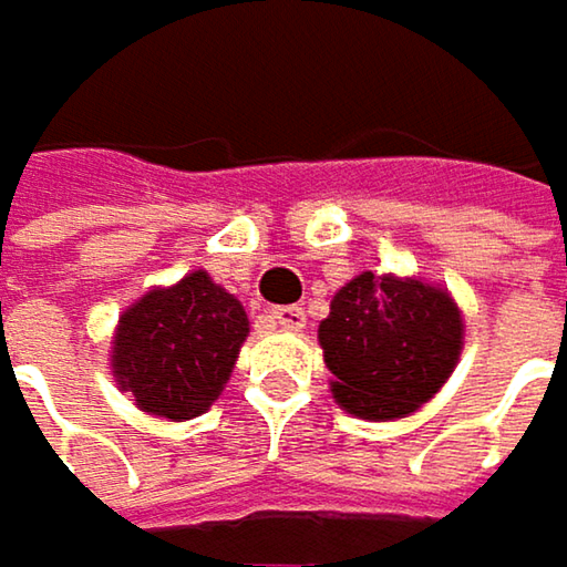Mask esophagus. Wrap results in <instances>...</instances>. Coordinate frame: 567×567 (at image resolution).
<instances>
[{
    "label": "esophagus",
    "instance_id": "obj_1",
    "mask_svg": "<svg viewBox=\"0 0 567 567\" xmlns=\"http://www.w3.org/2000/svg\"><path fill=\"white\" fill-rule=\"evenodd\" d=\"M270 319H274L280 329L300 332V329L307 326V310H303V307H277V310H270Z\"/></svg>",
    "mask_w": 567,
    "mask_h": 567
}]
</instances>
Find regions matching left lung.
Returning a JSON list of instances; mask_svg holds the SVG:
<instances>
[{"mask_svg": "<svg viewBox=\"0 0 567 567\" xmlns=\"http://www.w3.org/2000/svg\"><path fill=\"white\" fill-rule=\"evenodd\" d=\"M319 346L336 401L355 417L391 421L417 411L451 379L463 319L447 290L365 270L332 297Z\"/></svg>", "mask_w": 567, "mask_h": 567, "instance_id": "1", "label": "left lung"}]
</instances>
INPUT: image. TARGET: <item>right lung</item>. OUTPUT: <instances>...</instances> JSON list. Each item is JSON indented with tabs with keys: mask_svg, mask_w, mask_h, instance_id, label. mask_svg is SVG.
I'll return each mask as SVG.
<instances>
[{
	"mask_svg": "<svg viewBox=\"0 0 567 567\" xmlns=\"http://www.w3.org/2000/svg\"><path fill=\"white\" fill-rule=\"evenodd\" d=\"M248 329L245 307L205 270H192L173 287L150 290L120 317L113 379L146 414L198 417L225 389Z\"/></svg>",
	"mask_w": 567,
	"mask_h": 567,
	"instance_id": "1",
	"label": "right lung"
}]
</instances>
